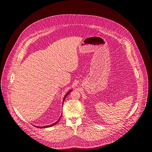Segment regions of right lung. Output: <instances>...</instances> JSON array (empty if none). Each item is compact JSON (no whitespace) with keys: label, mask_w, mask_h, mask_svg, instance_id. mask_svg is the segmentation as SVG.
<instances>
[{"label":"right lung","mask_w":152,"mask_h":152,"mask_svg":"<svg viewBox=\"0 0 152 152\" xmlns=\"http://www.w3.org/2000/svg\"><path fill=\"white\" fill-rule=\"evenodd\" d=\"M69 94V92H68L66 94V95H65V96H64V99H63V102H64V99H65V98H66V96L68 95ZM60 118L59 119V120H58V121H57L56 123H54V124H52V125H50V126H42V127H39V126H36V127H37V128H48V127H50V126H54V125H55L56 124H57V123H58V122L60 121Z\"/></svg>","instance_id":"obj_1"}]
</instances>
